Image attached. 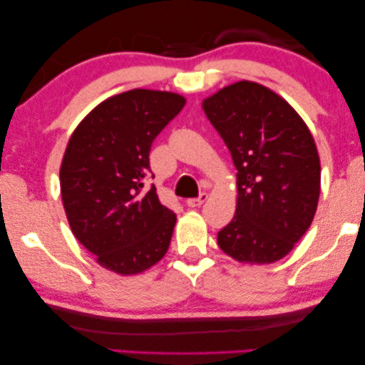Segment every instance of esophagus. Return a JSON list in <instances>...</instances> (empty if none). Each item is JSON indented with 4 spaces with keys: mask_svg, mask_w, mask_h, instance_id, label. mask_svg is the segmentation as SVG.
<instances>
[{
    "mask_svg": "<svg viewBox=\"0 0 365 365\" xmlns=\"http://www.w3.org/2000/svg\"><path fill=\"white\" fill-rule=\"evenodd\" d=\"M207 197H209V196H207L206 192H201V194H199V197H191V199H187L186 204H187L189 207H199V206H202V204L207 201Z\"/></svg>",
    "mask_w": 365,
    "mask_h": 365,
    "instance_id": "1",
    "label": "esophagus"
}]
</instances>
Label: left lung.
<instances>
[{"mask_svg":"<svg viewBox=\"0 0 365 365\" xmlns=\"http://www.w3.org/2000/svg\"><path fill=\"white\" fill-rule=\"evenodd\" d=\"M237 169V204L217 244L239 262L271 264L311 227L321 192V161L286 99L262 84L237 81L202 101Z\"/></svg>","mask_w":365,"mask_h":365,"instance_id":"1","label":"left lung"}]
</instances>
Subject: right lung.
<instances>
[{
	"label": "right lung",
	"instance_id": "right-lung-1",
	"mask_svg": "<svg viewBox=\"0 0 365 365\" xmlns=\"http://www.w3.org/2000/svg\"><path fill=\"white\" fill-rule=\"evenodd\" d=\"M184 104L176 93L131 89L99 103L69 138L59 169L64 211L108 271L133 276L168 252L176 214L146 187L149 151Z\"/></svg>",
	"mask_w": 365,
	"mask_h": 365
}]
</instances>
